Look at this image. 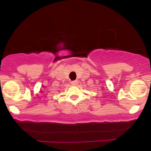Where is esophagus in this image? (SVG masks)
Returning a JSON list of instances; mask_svg holds the SVG:
<instances>
[{
	"label": "esophagus",
	"mask_w": 151,
	"mask_h": 151,
	"mask_svg": "<svg viewBox=\"0 0 151 151\" xmlns=\"http://www.w3.org/2000/svg\"><path fill=\"white\" fill-rule=\"evenodd\" d=\"M71 84H72V85H77V84H78V81L77 80H74V81H72V82H71Z\"/></svg>",
	"instance_id": "esophagus-1"
}]
</instances>
